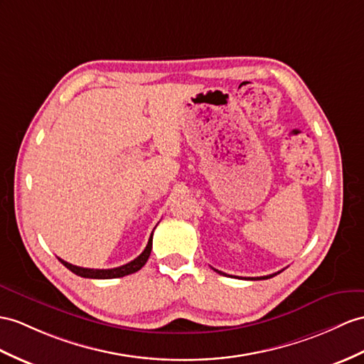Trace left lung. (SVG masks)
Returning a JSON list of instances; mask_svg holds the SVG:
<instances>
[{
	"instance_id": "obj_1",
	"label": "left lung",
	"mask_w": 364,
	"mask_h": 364,
	"mask_svg": "<svg viewBox=\"0 0 364 364\" xmlns=\"http://www.w3.org/2000/svg\"><path fill=\"white\" fill-rule=\"evenodd\" d=\"M218 273H223V272H219V270H216ZM278 273H281V272H278ZM278 273H273V274H267V277H261V278H255V279H269V278H272V277H274V274H278ZM253 279V278H252Z\"/></svg>"
}]
</instances>
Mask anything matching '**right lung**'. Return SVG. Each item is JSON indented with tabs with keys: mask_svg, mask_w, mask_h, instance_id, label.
Here are the masks:
<instances>
[{
	"mask_svg": "<svg viewBox=\"0 0 364 364\" xmlns=\"http://www.w3.org/2000/svg\"><path fill=\"white\" fill-rule=\"evenodd\" d=\"M151 249H153V233L149 236V241L145 247V250L141 252L134 261H131L125 265H120V267L115 269H85V267H78V265H73L66 261H63L61 258H58V261L65 265L66 269H69L73 273L78 274L82 278H91V279H112V278H122L127 277V274L136 273L137 270H140L144 265L146 264L149 255H151Z\"/></svg>",
	"mask_w": 364,
	"mask_h": 364,
	"instance_id": "add662e5",
	"label": "right lung"
}]
</instances>
